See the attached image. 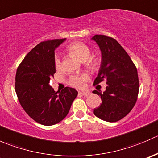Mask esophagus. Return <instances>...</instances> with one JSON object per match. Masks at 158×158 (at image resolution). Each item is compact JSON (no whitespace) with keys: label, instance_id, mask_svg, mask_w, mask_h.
Masks as SVG:
<instances>
[{"label":"esophagus","instance_id":"1","mask_svg":"<svg viewBox=\"0 0 158 158\" xmlns=\"http://www.w3.org/2000/svg\"><path fill=\"white\" fill-rule=\"evenodd\" d=\"M79 93L82 95H88L90 94V92H89V90H83V91H79Z\"/></svg>","mask_w":158,"mask_h":158}]
</instances>
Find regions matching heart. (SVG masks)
<instances>
[{
  "instance_id": "heart-1",
  "label": "heart",
  "mask_w": 158,
  "mask_h": 158,
  "mask_svg": "<svg viewBox=\"0 0 158 158\" xmlns=\"http://www.w3.org/2000/svg\"><path fill=\"white\" fill-rule=\"evenodd\" d=\"M68 52L73 56L76 57L80 62L87 61L89 66L92 69H96L99 66L100 60L96 57H90L91 50L89 47L85 44L81 42H75L71 44L68 47ZM55 66L56 69H60L61 68V62L58 56L55 59ZM89 76L86 74L75 75L73 76L69 79V84L76 88H82L85 85V82L88 80Z\"/></svg>"
}]
</instances>
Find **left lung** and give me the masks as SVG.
I'll return each mask as SVG.
<instances>
[{
	"label": "left lung",
	"mask_w": 158,
	"mask_h": 158,
	"mask_svg": "<svg viewBox=\"0 0 158 158\" xmlns=\"http://www.w3.org/2000/svg\"><path fill=\"white\" fill-rule=\"evenodd\" d=\"M91 40L96 43L102 54L94 84L103 80L107 84L102 94L93 91L102 101L93 113L106 122H118L130 112L137 101L139 90L138 71L126 51L115 40L98 34Z\"/></svg>",
	"instance_id": "obj_1"
}]
</instances>
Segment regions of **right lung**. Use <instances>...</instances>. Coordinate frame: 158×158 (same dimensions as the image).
Listing matches in <instances>:
<instances>
[{"label": "right lung", "instance_id": "obj_1", "mask_svg": "<svg viewBox=\"0 0 158 158\" xmlns=\"http://www.w3.org/2000/svg\"><path fill=\"white\" fill-rule=\"evenodd\" d=\"M66 38L40 43L25 56L17 68L15 90L20 105L31 118L50 126L66 118L78 95L66 87L56 92L49 80L56 73L55 49Z\"/></svg>", "mask_w": 158, "mask_h": 158}]
</instances>
